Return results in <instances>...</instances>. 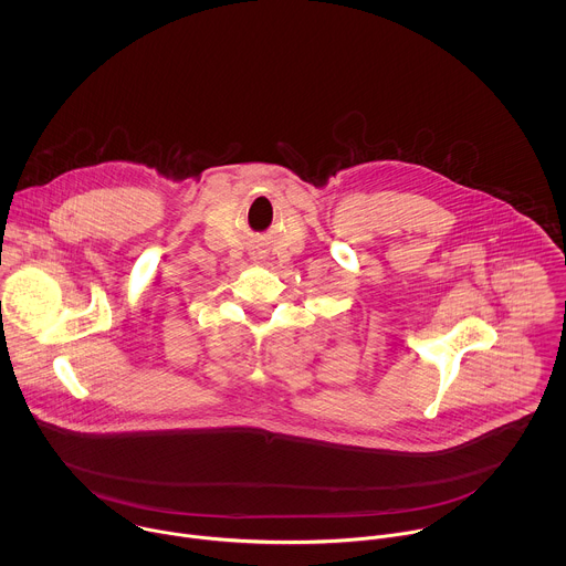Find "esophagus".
I'll return each mask as SVG.
<instances>
[{"instance_id": "34e87169", "label": "esophagus", "mask_w": 566, "mask_h": 566, "mask_svg": "<svg viewBox=\"0 0 566 566\" xmlns=\"http://www.w3.org/2000/svg\"><path fill=\"white\" fill-rule=\"evenodd\" d=\"M252 259H254V261H259V259H261V254H254V256H252Z\"/></svg>"}]
</instances>
